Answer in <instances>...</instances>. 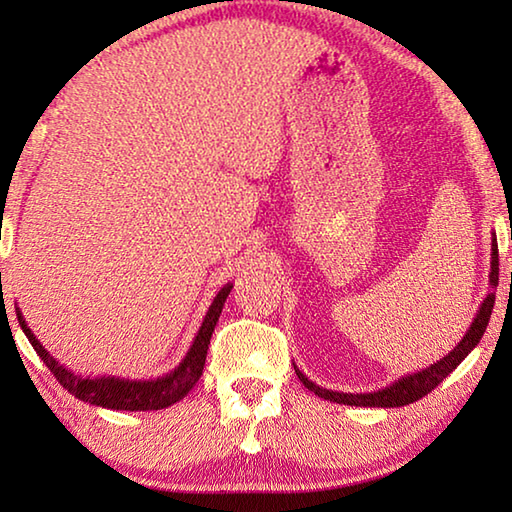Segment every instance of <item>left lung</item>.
<instances>
[{"mask_svg": "<svg viewBox=\"0 0 512 512\" xmlns=\"http://www.w3.org/2000/svg\"><path fill=\"white\" fill-rule=\"evenodd\" d=\"M497 284H499V250H497V239H495V235H492L490 289H497ZM492 307H495V293L490 291L488 296L483 298L479 311H476L470 329H467L461 343H458L452 352H447L440 361L431 363L429 368H422L418 372H411V375L395 379L391 386L379 388V391H372V393L329 391V388L318 386L311 379H307L305 372L298 370L296 363H293V368H296V375L302 384H305V388H309L311 393H316L318 397H323V400H329V402L348 404V406H370V409H393V406L413 404V402H418L420 397L431 393L433 388H436L440 381L449 375V372H454L458 363H461L467 354H470L476 345H479L485 327H488V323H490Z\"/></svg>", "mask_w": 512, "mask_h": 512, "instance_id": "obj_1", "label": "left lung"}]
</instances>
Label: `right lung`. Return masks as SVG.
Instances as JSON below:
<instances>
[{
  "mask_svg": "<svg viewBox=\"0 0 512 512\" xmlns=\"http://www.w3.org/2000/svg\"><path fill=\"white\" fill-rule=\"evenodd\" d=\"M230 291L232 282L223 284L221 291L214 296L210 309H207L203 323L198 327V332L192 345H189L183 361H180L171 372H167V375L155 379H124L106 375L83 377L79 372L67 370L63 363H58L45 348H42V343L36 339V334L31 332L27 320H24L20 307L15 309V314L17 320H20L22 332L27 334L29 343L33 345V350L38 352V357L42 361H45V366L54 372V377L60 381V386H63L67 393H72L83 402L97 404L112 411H158L183 400V397L196 386V381L201 379L212 332L216 323H219L221 309Z\"/></svg>",
  "mask_w": 512,
  "mask_h": 512,
  "instance_id": "1",
  "label": "right lung"
}]
</instances>
